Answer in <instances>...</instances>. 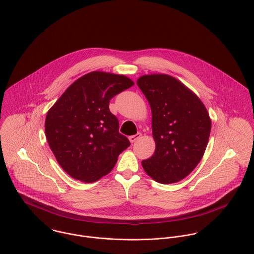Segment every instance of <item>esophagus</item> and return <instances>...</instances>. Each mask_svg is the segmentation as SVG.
Wrapping results in <instances>:
<instances>
[{"instance_id": "obj_1", "label": "esophagus", "mask_w": 254, "mask_h": 254, "mask_svg": "<svg viewBox=\"0 0 254 254\" xmlns=\"http://www.w3.org/2000/svg\"><path fill=\"white\" fill-rule=\"evenodd\" d=\"M140 136H141V133L138 132V133H136V134H134V135H130L128 138H129V141H130V142H135L137 139L140 138Z\"/></svg>"}]
</instances>
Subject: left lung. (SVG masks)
Here are the masks:
<instances>
[{
    "label": "left lung",
    "instance_id": "1",
    "mask_svg": "<svg viewBox=\"0 0 254 254\" xmlns=\"http://www.w3.org/2000/svg\"><path fill=\"white\" fill-rule=\"evenodd\" d=\"M137 86L152 113L154 154L141 161L144 171L161 184L188 176L206 150L211 120L201 100L177 79L164 74L144 75Z\"/></svg>",
    "mask_w": 254,
    "mask_h": 254
}]
</instances>
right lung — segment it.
Returning <instances> with one entry per match:
<instances>
[{"label":"right lung","instance_id":"add662e5","mask_svg":"<svg viewBox=\"0 0 254 254\" xmlns=\"http://www.w3.org/2000/svg\"><path fill=\"white\" fill-rule=\"evenodd\" d=\"M133 84L124 75L91 72L76 80L48 111V144L59 165L74 179L99 180L130 145L119 132V120L109 104Z\"/></svg>","mask_w":254,"mask_h":254}]
</instances>
